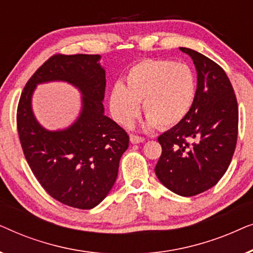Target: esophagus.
<instances>
[{"mask_svg": "<svg viewBox=\"0 0 253 253\" xmlns=\"http://www.w3.org/2000/svg\"><path fill=\"white\" fill-rule=\"evenodd\" d=\"M130 141L132 144H139V143H144L145 138L144 137H139L136 136V134H131L130 136Z\"/></svg>", "mask_w": 253, "mask_h": 253, "instance_id": "34e87169", "label": "esophagus"}]
</instances>
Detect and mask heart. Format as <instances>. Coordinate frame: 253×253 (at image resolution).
<instances>
[{
	"label": "heart",
	"mask_w": 253,
	"mask_h": 253,
	"mask_svg": "<svg viewBox=\"0 0 253 253\" xmlns=\"http://www.w3.org/2000/svg\"><path fill=\"white\" fill-rule=\"evenodd\" d=\"M197 95V79L185 63L169 60H143L126 75V85L116 83L110 89L109 109L113 119L129 126L139 113V101L146 114L144 126L166 129L182 122Z\"/></svg>",
	"instance_id": "b5f03b06"
}]
</instances>
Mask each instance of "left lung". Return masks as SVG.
<instances>
[{
	"instance_id": "left-lung-1",
	"label": "left lung",
	"mask_w": 253,
	"mask_h": 253,
	"mask_svg": "<svg viewBox=\"0 0 253 253\" xmlns=\"http://www.w3.org/2000/svg\"><path fill=\"white\" fill-rule=\"evenodd\" d=\"M197 71V95L182 122L158 138L162 154L155 175L176 195L191 197L209 190L229 167L237 141L238 107L223 69L205 55L179 47Z\"/></svg>"
}]
</instances>
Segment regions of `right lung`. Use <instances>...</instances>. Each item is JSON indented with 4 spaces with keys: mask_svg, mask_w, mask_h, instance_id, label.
<instances>
[{
    "mask_svg": "<svg viewBox=\"0 0 253 253\" xmlns=\"http://www.w3.org/2000/svg\"><path fill=\"white\" fill-rule=\"evenodd\" d=\"M100 55H55L38 69L20 95L17 126L26 161L42 188L64 205L91 210L106 198L119 174L129 136L105 115L106 70ZM68 82L81 93V112L64 129L48 130L34 115L36 86Z\"/></svg>",
    "mask_w": 253,
    "mask_h": 253,
    "instance_id": "obj_1",
    "label": "right lung"
}]
</instances>
